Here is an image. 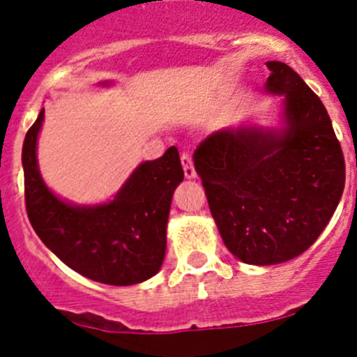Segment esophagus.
<instances>
[{"mask_svg": "<svg viewBox=\"0 0 357 357\" xmlns=\"http://www.w3.org/2000/svg\"><path fill=\"white\" fill-rule=\"evenodd\" d=\"M181 160H182V166H184L185 178H195V176H197V169H195V164H193V159H191V155H189V153H182Z\"/></svg>", "mask_w": 357, "mask_h": 357, "instance_id": "1", "label": "esophagus"}]
</instances>
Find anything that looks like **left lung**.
<instances>
[{"label":"left lung","mask_w":357,"mask_h":357,"mask_svg":"<svg viewBox=\"0 0 357 357\" xmlns=\"http://www.w3.org/2000/svg\"><path fill=\"white\" fill-rule=\"evenodd\" d=\"M266 66V93L282 96L284 127L223 128L193 155L225 247L257 266L304 254L345 188L343 151L320 98L284 62Z\"/></svg>","instance_id":"obj_1"}]
</instances>
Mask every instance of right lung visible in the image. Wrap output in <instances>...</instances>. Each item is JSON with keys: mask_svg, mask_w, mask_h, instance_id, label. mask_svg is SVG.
<instances>
[{"mask_svg": "<svg viewBox=\"0 0 357 357\" xmlns=\"http://www.w3.org/2000/svg\"><path fill=\"white\" fill-rule=\"evenodd\" d=\"M103 85H109L105 82ZM44 109L23 144L24 202L40 241L80 275L110 286H130L155 275L166 254L173 191L184 181L178 150L134 169L116 197L98 206H73L44 184L37 137Z\"/></svg>", "mask_w": 357, "mask_h": 357, "instance_id": "obj_1", "label": "right lung"}]
</instances>
